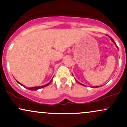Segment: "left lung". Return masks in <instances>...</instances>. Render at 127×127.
Listing matches in <instances>:
<instances>
[{"label":"left lung","instance_id":"1","mask_svg":"<svg viewBox=\"0 0 127 127\" xmlns=\"http://www.w3.org/2000/svg\"><path fill=\"white\" fill-rule=\"evenodd\" d=\"M107 36H108V35H107ZM109 37H110V40H112V42H113V43H115V45H116V47H117V48H118L117 45H116V43H115V41H114V40H113V39H112V37H110V36H109ZM72 75H73V74H72ZM77 82H78V84H81V85H84V84H81V83H80V82H78V81H77ZM98 87H98V86H97V87H92V88H98Z\"/></svg>","mask_w":127,"mask_h":127}]
</instances>
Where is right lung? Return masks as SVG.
I'll list each match as a JSON object with an SVG mask.
<instances>
[{
	"label": "right lung",
	"instance_id": "obj_1",
	"mask_svg": "<svg viewBox=\"0 0 127 127\" xmlns=\"http://www.w3.org/2000/svg\"><path fill=\"white\" fill-rule=\"evenodd\" d=\"M52 79L51 80L50 82H49L48 83V84H45V85H44L40 86V87H31V88H30V87H26V86H24V85H23V84H21V83L19 82L18 81H17V82H18L19 84H20V85H21V86H23V87H24V88H26L28 89V90H31V91H36V90H39V89H40V88H44V87H46V86H48V85H49V84H50V83L52 82Z\"/></svg>",
	"mask_w": 127,
	"mask_h": 127
}]
</instances>
